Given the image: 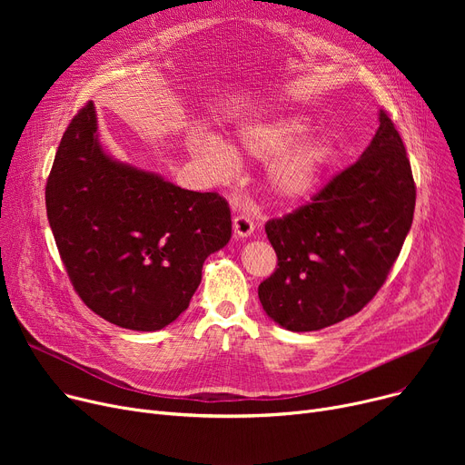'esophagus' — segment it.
I'll return each mask as SVG.
<instances>
[{
	"label": "esophagus",
	"instance_id": "34e87169",
	"mask_svg": "<svg viewBox=\"0 0 465 465\" xmlns=\"http://www.w3.org/2000/svg\"><path fill=\"white\" fill-rule=\"evenodd\" d=\"M233 232L237 237H251L254 233V223L247 214L233 216Z\"/></svg>",
	"mask_w": 465,
	"mask_h": 465
}]
</instances>
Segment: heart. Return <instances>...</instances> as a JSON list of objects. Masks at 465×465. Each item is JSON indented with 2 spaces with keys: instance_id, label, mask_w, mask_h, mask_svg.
<instances>
[{
  "instance_id": "b5f03b06",
  "label": "heart",
  "mask_w": 465,
  "mask_h": 465,
  "mask_svg": "<svg viewBox=\"0 0 465 465\" xmlns=\"http://www.w3.org/2000/svg\"><path fill=\"white\" fill-rule=\"evenodd\" d=\"M307 130V118L288 114L251 122L237 134L242 154L254 160L275 158L267 169V184L282 202L309 198L333 156V144L326 137H311L299 143ZM188 146L213 179L226 181L235 175L237 158L226 141L211 134H195L188 139Z\"/></svg>"
}]
</instances>
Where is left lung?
<instances>
[{
  "label": "left lung",
  "mask_w": 465,
  "mask_h": 465,
  "mask_svg": "<svg viewBox=\"0 0 465 465\" xmlns=\"http://www.w3.org/2000/svg\"><path fill=\"white\" fill-rule=\"evenodd\" d=\"M417 186L386 111L360 160L307 205L265 224L277 270L258 286L272 321L314 331L349 319L384 284L412 224Z\"/></svg>",
  "instance_id": "8db88e82"
}]
</instances>
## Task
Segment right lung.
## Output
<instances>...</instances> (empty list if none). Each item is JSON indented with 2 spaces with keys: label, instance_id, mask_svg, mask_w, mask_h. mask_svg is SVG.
Masks as SVG:
<instances>
[{
  "label": "right lung",
  "instance_id": "1",
  "mask_svg": "<svg viewBox=\"0 0 465 465\" xmlns=\"http://www.w3.org/2000/svg\"><path fill=\"white\" fill-rule=\"evenodd\" d=\"M48 224L81 300L111 324L156 331L179 319L203 262L232 237L216 192H192L113 160L94 104L67 126L45 188Z\"/></svg>",
  "mask_w": 465,
  "mask_h": 465
}]
</instances>
